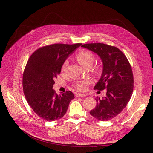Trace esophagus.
Returning a JSON list of instances; mask_svg holds the SVG:
<instances>
[{
  "label": "esophagus",
  "mask_w": 153,
  "mask_h": 153,
  "mask_svg": "<svg viewBox=\"0 0 153 153\" xmlns=\"http://www.w3.org/2000/svg\"><path fill=\"white\" fill-rule=\"evenodd\" d=\"M86 95L85 94H76V97H85Z\"/></svg>",
  "instance_id": "1"
}]
</instances>
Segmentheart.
<instances>
[{
	"mask_svg": "<svg viewBox=\"0 0 153 153\" xmlns=\"http://www.w3.org/2000/svg\"><path fill=\"white\" fill-rule=\"evenodd\" d=\"M76 59L80 64H81V65L84 68H87L88 66H92V64L94 62V54L89 51L82 50L77 54ZM67 64H68V61H66L64 62L62 65V71H64L65 69ZM89 83H90V81H88V80H86V81H80L76 84L75 87L78 91H83L86 89L87 85L89 84Z\"/></svg>",
	"mask_w": 153,
	"mask_h": 153,
	"instance_id": "obj_1",
	"label": "heart"
}]
</instances>
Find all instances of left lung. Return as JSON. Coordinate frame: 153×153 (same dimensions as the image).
I'll return each instance as SVG.
<instances>
[{
    "instance_id": "left-lung-1",
    "label": "left lung",
    "mask_w": 153,
    "mask_h": 153,
    "mask_svg": "<svg viewBox=\"0 0 153 153\" xmlns=\"http://www.w3.org/2000/svg\"><path fill=\"white\" fill-rule=\"evenodd\" d=\"M82 47L97 54L102 62V72L94 89H106L105 97L95 99L97 105L90 114L100 121H107L121 112L129 102L133 91L130 64L118 48L103 43L85 44Z\"/></svg>"
}]
</instances>
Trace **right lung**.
Instances as JSON below:
<instances>
[{
	"label": "right lung",
	"mask_w": 153,
	"mask_h": 153,
	"mask_svg": "<svg viewBox=\"0 0 153 153\" xmlns=\"http://www.w3.org/2000/svg\"><path fill=\"white\" fill-rule=\"evenodd\" d=\"M81 45L46 46L35 51L27 62L23 76L24 95L35 113L46 121L62 118L74 99L72 92L58 95L53 87L64 62Z\"/></svg>",
	"instance_id": "1"
}]
</instances>
